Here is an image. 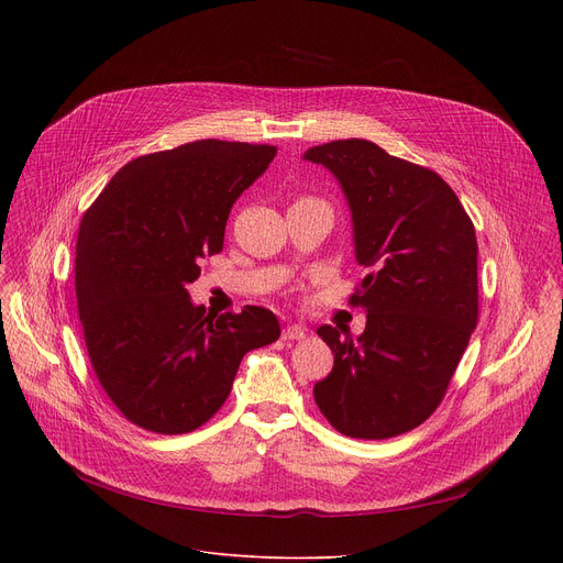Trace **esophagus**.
<instances>
[{
	"instance_id": "1",
	"label": "esophagus",
	"mask_w": 563,
	"mask_h": 563,
	"mask_svg": "<svg viewBox=\"0 0 563 563\" xmlns=\"http://www.w3.org/2000/svg\"><path fill=\"white\" fill-rule=\"evenodd\" d=\"M306 333H308V329L301 327V323H291V327L283 329V340H303Z\"/></svg>"
}]
</instances>
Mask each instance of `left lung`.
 <instances>
[{
    "mask_svg": "<svg viewBox=\"0 0 563 563\" xmlns=\"http://www.w3.org/2000/svg\"><path fill=\"white\" fill-rule=\"evenodd\" d=\"M303 159L338 177L369 272L349 299L367 312L363 335L317 329L335 363L314 401L349 438H395L438 408L477 327L475 225L438 173L372 141L314 145Z\"/></svg>",
    "mask_w": 563,
    "mask_h": 563,
    "instance_id": "obj_1",
    "label": "left lung"
}]
</instances>
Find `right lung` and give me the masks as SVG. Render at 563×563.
Instances as JSON below:
<instances>
[{"mask_svg":"<svg viewBox=\"0 0 563 563\" xmlns=\"http://www.w3.org/2000/svg\"><path fill=\"white\" fill-rule=\"evenodd\" d=\"M276 145L202 139L143 155L88 207L75 289L88 358L123 416L155 433H189L223 406L242 358L280 338L276 314L246 306L210 317L187 285L223 249L234 200Z\"/></svg>","mask_w":563,"mask_h":563,"instance_id":"1","label":"right lung"}]
</instances>
